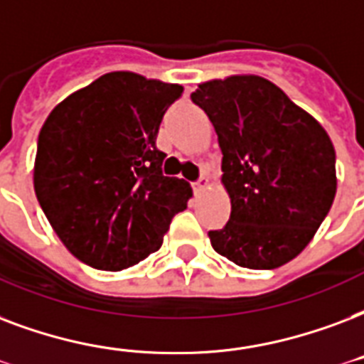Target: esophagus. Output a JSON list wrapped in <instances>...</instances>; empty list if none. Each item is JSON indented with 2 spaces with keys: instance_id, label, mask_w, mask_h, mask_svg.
<instances>
[{
  "instance_id": "obj_1",
  "label": "esophagus",
  "mask_w": 364,
  "mask_h": 364,
  "mask_svg": "<svg viewBox=\"0 0 364 364\" xmlns=\"http://www.w3.org/2000/svg\"><path fill=\"white\" fill-rule=\"evenodd\" d=\"M206 187H208V179H206V177H200L198 181L193 183V191L196 194H200L202 191H204V188H206Z\"/></svg>"
}]
</instances>
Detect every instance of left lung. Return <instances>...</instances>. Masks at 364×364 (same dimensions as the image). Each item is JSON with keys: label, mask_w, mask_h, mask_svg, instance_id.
<instances>
[{"label": "left lung", "mask_w": 364, "mask_h": 364, "mask_svg": "<svg viewBox=\"0 0 364 364\" xmlns=\"http://www.w3.org/2000/svg\"><path fill=\"white\" fill-rule=\"evenodd\" d=\"M218 133L231 218L213 250L248 269L281 267L309 244L336 194L328 133L259 76H231L191 95Z\"/></svg>", "instance_id": "left-lung-1"}]
</instances>
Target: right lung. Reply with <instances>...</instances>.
Returning <instances> with one entry per match:
<instances>
[{
    "label": "right lung",
    "mask_w": 364,
    "mask_h": 364,
    "mask_svg": "<svg viewBox=\"0 0 364 364\" xmlns=\"http://www.w3.org/2000/svg\"><path fill=\"white\" fill-rule=\"evenodd\" d=\"M177 83L110 72L53 108L38 137L34 188L66 248L91 267L120 271L162 246L191 185L162 173L156 149Z\"/></svg>",
    "instance_id": "obj_1"
}]
</instances>
